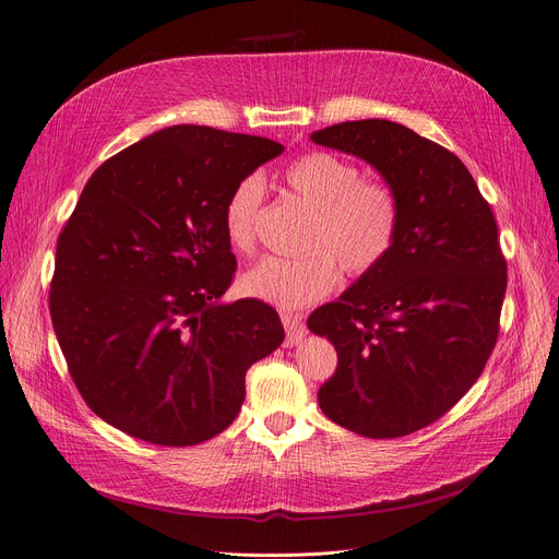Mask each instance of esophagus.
<instances>
[{
    "mask_svg": "<svg viewBox=\"0 0 559 559\" xmlns=\"http://www.w3.org/2000/svg\"><path fill=\"white\" fill-rule=\"evenodd\" d=\"M281 320H283V326H285V345L287 347H293V345H297L299 340L306 335V324H304V320L299 318V314H281Z\"/></svg>",
    "mask_w": 559,
    "mask_h": 559,
    "instance_id": "esophagus-1",
    "label": "esophagus"
}]
</instances>
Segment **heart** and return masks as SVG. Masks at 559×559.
Masks as SVG:
<instances>
[{"mask_svg":"<svg viewBox=\"0 0 559 559\" xmlns=\"http://www.w3.org/2000/svg\"><path fill=\"white\" fill-rule=\"evenodd\" d=\"M285 182L312 210L306 247L299 258L266 255L241 278L245 293L278 308H304L335 287L340 266L352 278L372 274L391 255L402 226L397 191L362 178L360 166L333 153H308L287 166ZM264 205L258 174L241 178L224 205L230 247L251 253Z\"/></svg>","mask_w":559,"mask_h":559,"instance_id":"b5f03b06","label":"heart"}]
</instances>
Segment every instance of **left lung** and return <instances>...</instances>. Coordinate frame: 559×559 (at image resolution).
<instances>
[{"label":"left lung","instance_id":"left-lung-1","mask_svg":"<svg viewBox=\"0 0 559 559\" xmlns=\"http://www.w3.org/2000/svg\"><path fill=\"white\" fill-rule=\"evenodd\" d=\"M370 162L402 203L395 249L308 329L337 368L324 416L370 439H400L445 416L498 343L507 260L491 205L454 153L393 120H347L310 136Z\"/></svg>","mask_w":559,"mask_h":559}]
</instances>
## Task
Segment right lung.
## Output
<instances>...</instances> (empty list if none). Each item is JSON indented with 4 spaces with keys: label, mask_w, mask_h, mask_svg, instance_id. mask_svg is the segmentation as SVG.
Returning <instances> with one entry per match:
<instances>
[{
    "label": "right lung",
    "mask_w": 559,
    "mask_h": 559,
    "mask_svg": "<svg viewBox=\"0 0 559 559\" xmlns=\"http://www.w3.org/2000/svg\"><path fill=\"white\" fill-rule=\"evenodd\" d=\"M281 153L264 136L174 126L95 168L50 283L68 372L95 416L171 448L237 418L247 370L285 331L270 304H219L237 272L224 205Z\"/></svg>",
    "instance_id": "1"
}]
</instances>
